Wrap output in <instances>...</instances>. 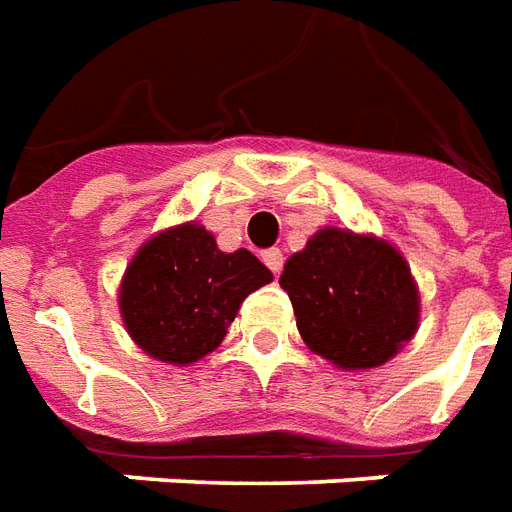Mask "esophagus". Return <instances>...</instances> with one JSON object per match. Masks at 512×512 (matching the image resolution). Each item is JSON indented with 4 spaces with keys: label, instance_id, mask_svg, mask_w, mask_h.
Listing matches in <instances>:
<instances>
[{
    "label": "esophagus",
    "instance_id": "obj_1",
    "mask_svg": "<svg viewBox=\"0 0 512 512\" xmlns=\"http://www.w3.org/2000/svg\"><path fill=\"white\" fill-rule=\"evenodd\" d=\"M261 261H264V264H267V267H270L275 275H281V267H283L281 248H270V251H264L261 253Z\"/></svg>",
    "mask_w": 512,
    "mask_h": 512
}]
</instances>
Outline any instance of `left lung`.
Instances as JSON below:
<instances>
[{"label": "left lung", "instance_id": "obj_1", "mask_svg": "<svg viewBox=\"0 0 512 512\" xmlns=\"http://www.w3.org/2000/svg\"><path fill=\"white\" fill-rule=\"evenodd\" d=\"M308 349L346 371L379 368L412 341L420 294L390 242L346 229H322L281 275Z\"/></svg>", "mask_w": 512, "mask_h": 512}]
</instances>
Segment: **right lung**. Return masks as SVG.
<instances>
[{
  "mask_svg": "<svg viewBox=\"0 0 512 512\" xmlns=\"http://www.w3.org/2000/svg\"><path fill=\"white\" fill-rule=\"evenodd\" d=\"M270 281L251 251L223 253L204 226L182 223L138 248L119 286V313L149 357L190 365L218 349L242 300Z\"/></svg>",
  "mask_w": 512,
  "mask_h": 512,
  "instance_id": "1",
  "label": "right lung"
}]
</instances>
